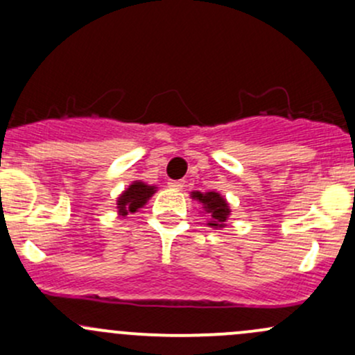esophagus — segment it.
Masks as SVG:
<instances>
[{
    "label": "esophagus",
    "mask_w": 355,
    "mask_h": 355,
    "mask_svg": "<svg viewBox=\"0 0 355 355\" xmlns=\"http://www.w3.org/2000/svg\"><path fill=\"white\" fill-rule=\"evenodd\" d=\"M168 187L175 189V190H180L185 187V182L184 180H170L168 182Z\"/></svg>",
    "instance_id": "esophagus-1"
}]
</instances>
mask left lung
Returning a JSON list of instances; mask_svg holds the SVG:
<instances>
[{"instance_id": "obj_1", "label": "left lung", "mask_w": 355, "mask_h": 355, "mask_svg": "<svg viewBox=\"0 0 355 355\" xmlns=\"http://www.w3.org/2000/svg\"><path fill=\"white\" fill-rule=\"evenodd\" d=\"M193 197H196L199 202H202V206L211 216V221L207 223L209 226L212 227H225L226 219L230 216V207H227L226 200L219 196L218 192H193Z\"/></svg>"}]
</instances>
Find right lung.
<instances>
[{
    "label": "right lung",
    "mask_w": 355,
    "mask_h": 355,
    "mask_svg": "<svg viewBox=\"0 0 355 355\" xmlns=\"http://www.w3.org/2000/svg\"><path fill=\"white\" fill-rule=\"evenodd\" d=\"M153 193H155V187H149V185L143 184V182H134V184L119 197V212H121L122 216H125L128 212H136L137 209L143 207L144 204L148 202V199Z\"/></svg>",
    "instance_id": "1"
}]
</instances>
